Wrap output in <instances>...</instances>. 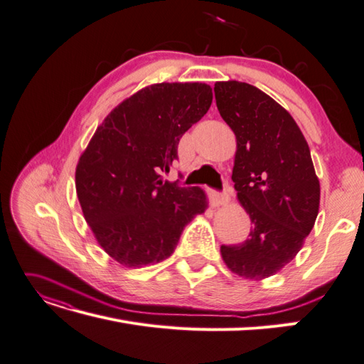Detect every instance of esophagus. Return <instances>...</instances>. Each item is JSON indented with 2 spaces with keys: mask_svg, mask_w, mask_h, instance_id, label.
<instances>
[{
  "mask_svg": "<svg viewBox=\"0 0 364 364\" xmlns=\"http://www.w3.org/2000/svg\"><path fill=\"white\" fill-rule=\"evenodd\" d=\"M212 204L215 208H220V206H226V204L229 203V195H228V191H225L223 193L220 192H212Z\"/></svg>",
  "mask_w": 364,
  "mask_h": 364,
  "instance_id": "obj_1",
  "label": "esophagus"
}]
</instances>
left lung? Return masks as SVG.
Returning <instances> with one entry per match:
<instances>
[{"instance_id": "1", "label": "left lung", "mask_w": 364, "mask_h": 364, "mask_svg": "<svg viewBox=\"0 0 364 364\" xmlns=\"http://www.w3.org/2000/svg\"><path fill=\"white\" fill-rule=\"evenodd\" d=\"M213 92L237 138L232 181L252 221L249 238L221 246V257L234 274L264 279L291 263L311 234L320 181L300 127L274 98L241 81H218Z\"/></svg>"}]
</instances>
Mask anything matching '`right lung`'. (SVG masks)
Instances as JSON below:
<instances>
[{
  "label": "right lung",
  "instance_id": "add662e5",
  "mask_svg": "<svg viewBox=\"0 0 364 364\" xmlns=\"http://www.w3.org/2000/svg\"><path fill=\"white\" fill-rule=\"evenodd\" d=\"M212 105L204 82H158L110 112L81 154L77 195L105 252L126 267L160 263L181 232L208 209L200 188L163 181L180 138Z\"/></svg>",
  "mask_w": 364,
  "mask_h": 364
}]
</instances>
